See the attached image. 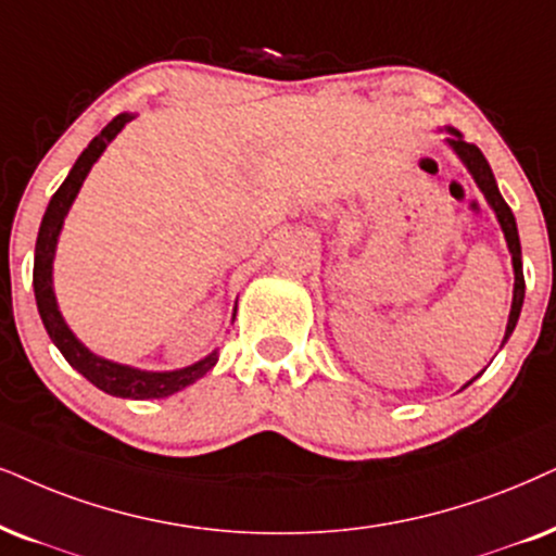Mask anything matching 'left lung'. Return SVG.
Here are the masks:
<instances>
[{
  "label": "left lung",
  "mask_w": 556,
  "mask_h": 556,
  "mask_svg": "<svg viewBox=\"0 0 556 556\" xmlns=\"http://www.w3.org/2000/svg\"><path fill=\"white\" fill-rule=\"evenodd\" d=\"M454 138H448V143L454 146V151L459 153L462 161H465L469 172H472V177L480 189L488 197V202L493 205L497 220H501L503 226V233H505V241H508V249H510V256H513V269H516V287H513V305H510V318H508V328H505V339L503 343L510 339L513 328H516L518 323V315H521V305H523V292H526V282H523V264H521V241H518V228H516V217H513L508 202L503 200V194L497 192V185H495V177H493V168H490L488 159L482 156V151L477 149V146L467 143V140H462L459 132L454 128H448ZM480 377V375H477ZM475 377V379H477ZM475 379H469L467 384H472ZM465 384V388H467Z\"/></svg>",
  "instance_id": "obj_1"
}]
</instances>
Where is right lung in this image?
I'll list each match as a JSON object with an SVG mask.
<instances>
[{"mask_svg":"<svg viewBox=\"0 0 556 556\" xmlns=\"http://www.w3.org/2000/svg\"><path fill=\"white\" fill-rule=\"evenodd\" d=\"M132 115H117L115 121L108 123L100 136H97L91 143L84 149V153L76 159V164L63 185L55 189V194L48 202V210L43 215V223H40L38 230V243H35V266H33V287H35V302H38V313L43 318V326L51 336V341L59 346L72 367L89 379L94 388L108 392V395L115 397H132V400H146V397H168L174 392H179L187 384H192L194 379L207 375L210 369L215 367L217 354L205 356L202 362L192 364V367L177 369V371H140L132 367H123V364L100 359V356L91 354L89 349H84L76 336L68 330L66 323H63L59 305H55L53 298V254H55V241H59L63 217H66L68 207H72L76 192H79L84 177L89 174L91 164L100 159V153L108 149V143L125 128V123H130Z\"/></svg>","mask_w":556,"mask_h":556,"instance_id":"right-lung-1","label":"right lung"}]
</instances>
